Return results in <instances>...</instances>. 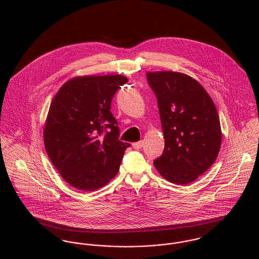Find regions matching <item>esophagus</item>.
I'll use <instances>...</instances> for the list:
<instances>
[{"label": "esophagus", "instance_id": "1", "mask_svg": "<svg viewBox=\"0 0 259 259\" xmlns=\"http://www.w3.org/2000/svg\"><path fill=\"white\" fill-rule=\"evenodd\" d=\"M143 146H144V142H142V141L133 144V148H135V149H141V148H143Z\"/></svg>", "mask_w": 259, "mask_h": 259}]
</instances>
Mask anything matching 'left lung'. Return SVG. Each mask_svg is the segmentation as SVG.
Segmentation results:
<instances>
[{
	"instance_id": "obj_1",
	"label": "left lung",
	"mask_w": 259,
	"mask_h": 259,
	"mask_svg": "<svg viewBox=\"0 0 259 259\" xmlns=\"http://www.w3.org/2000/svg\"><path fill=\"white\" fill-rule=\"evenodd\" d=\"M164 136L162 154L153 160L160 176L176 185H188L215 161L222 145L217 108L194 78L177 72L147 74Z\"/></svg>"
}]
</instances>
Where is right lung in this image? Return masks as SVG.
Masks as SVG:
<instances>
[{
    "instance_id": "obj_1",
    "label": "right lung",
    "mask_w": 259,
    "mask_h": 259,
    "mask_svg": "<svg viewBox=\"0 0 259 259\" xmlns=\"http://www.w3.org/2000/svg\"><path fill=\"white\" fill-rule=\"evenodd\" d=\"M125 82L121 74L76 76L51 104L44 128L46 151L61 177L79 190L108 185L131 146L118 140L111 111L113 96Z\"/></svg>"
}]
</instances>
